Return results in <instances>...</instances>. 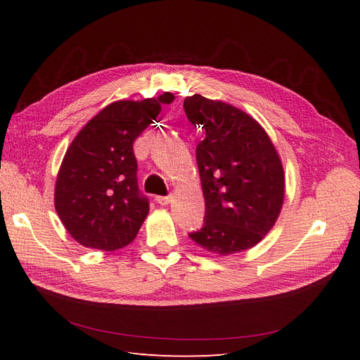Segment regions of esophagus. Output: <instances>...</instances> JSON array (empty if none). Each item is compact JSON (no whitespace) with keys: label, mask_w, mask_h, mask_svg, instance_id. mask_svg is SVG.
<instances>
[{"label":"esophagus","mask_w":360,"mask_h":360,"mask_svg":"<svg viewBox=\"0 0 360 360\" xmlns=\"http://www.w3.org/2000/svg\"><path fill=\"white\" fill-rule=\"evenodd\" d=\"M172 197L171 195H168V197H156V201L160 204V205H168L171 202Z\"/></svg>","instance_id":"1"}]
</instances>
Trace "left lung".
Segmentation results:
<instances>
[{"label":"left lung","instance_id":"obj_1","mask_svg":"<svg viewBox=\"0 0 360 360\" xmlns=\"http://www.w3.org/2000/svg\"><path fill=\"white\" fill-rule=\"evenodd\" d=\"M183 108L204 136L195 155L205 214L189 237L219 255L252 248L274 226L284 202V169L276 150L264 129L231 105L193 94Z\"/></svg>","mask_w":360,"mask_h":360}]
</instances>
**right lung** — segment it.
Instances as JSON below:
<instances>
[{"label": "right lung", "mask_w": 360, "mask_h": 360, "mask_svg": "<svg viewBox=\"0 0 360 360\" xmlns=\"http://www.w3.org/2000/svg\"><path fill=\"white\" fill-rule=\"evenodd\" d=\"M165 93L141 102L118 101L93 117L72 141L56 184L63 225L85 248L115 250L134 242L148 214L138 188L134 141L171 103Z\"/></svg>", "instance_id": "add662e5"}]
</instances>
